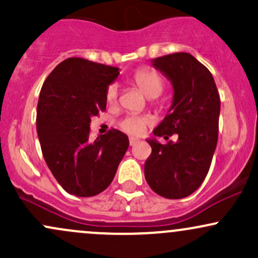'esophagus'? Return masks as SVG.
<instances>
[{
	"label": "esophagus",
	"mask_w": 258,
	"mask_h": 258,
	"mask_svg": "<svg viewBox=\"0 0 258 258\" xmlns=\"http://www.w3.org/2000/svg\"><path fill=\"white\" fill-rule=\"evenodd\" d=\"M139 142L138 138H135V137H130V146H135V144H137Z\"/></svg>",
	"instance_id": "esophagus-1"
}]
</instances>
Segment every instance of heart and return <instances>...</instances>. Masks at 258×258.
Listing matches in <instances>:
<instances>
[{"instance_id":"b5f03b06","label":"heart","mask_w":258,"mask_h":258,"mask_svg":"<svg viewBox=\"0 0 258 258\" xmlns=\"http://www.w3.org/2000/svg\"><path fill=\"white\" fill-rule=\"evenodd\" d=\"M132 81L148 98H156L164 90V81L158 73L150 69L137 70L132 76ZM117 98V88L115 85L109 86L106 91L108 103H114ZM147 125V120L138 115H127L120 121V127L123 131L131 135H139L143 132Z\"/></svg>"}]
</instances>
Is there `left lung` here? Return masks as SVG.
Returning <instances> with one entry per match:
<instances>
[{"label":"left lung","instance_id":"left-lung-1","mask_svg":"<svg viewBox=\"0 0 258 258\" xmlns=\"http://www.w3.org/2000/svg\"><path fill=\"white\" fill-rule=\"evenodd\" d=\"M152 65L170 80L172 104L154 128V136L176 142L161 145L147 139L152 154L144 164L150 188L166 199H182L194 193L210 170L218 139L221 99L209 69L189 53H173L152 60Z\"/></svg>","mask_w":258,"mask_h":258}]
</instances>
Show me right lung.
Here are the masks:
<instances>
[{
	"mask_svg": "<svg viewBox=\"0 0 258 258\" xmlns=\"http://www.w3.org/2000/svg\"><path fill=\"white\" fill-rule=\"evenodd\" d=\"M119 74V68L68 58L41 88L36 116L41 150L69 194L88 198L105 190L128 148V137L117 130L90 141L91 117L105 110L106 91Z\"/></svg>",
	"mask_w": 258,
	"mask_h": 258,
	"instance_id": "obj_1",
	"label": "right lung"
}]
</instances>
